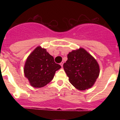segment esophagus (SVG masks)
<instances>
[{"label":"esophagus","instance_id":"34e87169","mask_svg":"<svg viewBox=\"0 0 120 120\" xmlns=\"http://www.w3.org/2000/svg\"><path fill=\"white\" fill-rule=\"evenodd\" d=\"M63 64H64L63 61H62V62L60 63V66H61V67H63Z\"/></svg>","mask_w":120,"mask_h":120}]
</instances>
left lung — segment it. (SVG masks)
I'll return each mask as SVG.
<instances>
[{
    "instance_id": "1",
    "label": "left lung",
    "mask_w": 120,
    "mask_h": 120,
    "mask_svg": "<svg viewBox=\"0 0 120 120\" xmlns=\"http://www.w3.org/2000/svg\"><path fill=\"white\" fill-rule=\"evenodd\" d=\"M63 68L70 82L79 90L92 87L100 73L96 59L82 48L69 53Z\"/></svg>"
}]
</instances>
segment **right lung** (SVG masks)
<instances>
[{"mask_svg":"<svg viewBox=\"0 0 120 120\" xmlns=\"http://www.w3.org/2000/svg\"><path fill=\"white\" fill-rule=\"evenodd\" d=\"M60 68L46 49L39 46L26 59L24 72L32 86L42 88L52 80L56 71Z\"/></svg>","mask_w":120,"mask_h":120,"instance_id":"right-lung-1","label":"right lung"}]
</instances>
